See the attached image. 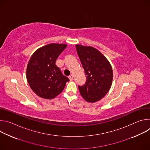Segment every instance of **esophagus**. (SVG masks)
Returning a JSON list of instances; mask_svg holds the SVG:
<instances>
[{"instance_id": "esophagus-1", "label": "esophagus", "mask_w": 150, "mask_h": 150, "mask_svg": "<svg viewBox=\"0 0 150 150\" xmlns=\"http://www.w3.org/2000/svg\"><path fill=\"white\" fill-rule=\"evenodd\" d=\"M69 78L70 81H72L73 80V75H69Z\"/></svg>"}]
</instances>
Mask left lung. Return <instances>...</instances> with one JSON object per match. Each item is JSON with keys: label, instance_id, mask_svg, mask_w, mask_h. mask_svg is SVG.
<instances>
[{"label": "left lung", "instance_id": "8db88e82", "mask_svg": "<svg viewBox=\"0 0 150 150\" xmlns=\"http://www.w3.org/2000/svg\"><path fill=\"white\" fill-rule=\"evenodd\" d=\"M75 46L87 78L85 84L78 86L79 93L85 101L94 103L109 91L113 80L112 68L108 60L96 49Z\"/></svg>", "mask_w": 150, "mask_h": 150}]
</instances>
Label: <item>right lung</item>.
<instances>
[{
  "label": "right lung",
  "instance_id": "add662e5",
  "mask_svg": "<svg viewBox=\"0 0 150 150\" xmlns=\"http://www.w3.org/2000/svg\"><path fill=\"white\" fill-rule=\"evenodd\" d=\"M67 46L65 44H49L32 55L27 65V79L32 90L39 97L54 98L69 81L56 65V59Z\"/></svg>",
  "mask_w": 150,
  "mask_h": 150
}]
</instances>
